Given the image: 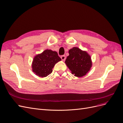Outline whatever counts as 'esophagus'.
<instances>
[{
	"label": "esophagus",
	"mask_w": 123,
	"mask_h": 123,
	"mask_svg": "<svg viewBox=\"0 0 123 123\" xmlns=\"http://www.w3.org/2000/svg\"><path fill=\"white\" fill-rule=\"evenodd\" d=\"M61 57V58H62V61H64V60H65V59H66V56L65 55H62Z\"/></svg>",
	"instance_id": "34e87169"
}]
</instances>
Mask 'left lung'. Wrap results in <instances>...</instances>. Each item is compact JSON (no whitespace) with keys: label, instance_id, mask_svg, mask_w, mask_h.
Instances as JSON below:
<instances>
[{"label":"left lung","instance_id":"8db88e82","mask_svg":"<svg viewBox=\"0 0 123 123\" xmlns=\"http://www.w3.org/2000/svg\"><path fill=\"white\" fill-rule=\"evenodd\" d=\"M69 53L65 63L72 74L77 77L85 75L92 66L90 56L77 47L71 49Z\"/></svg>","mask_w":123,"mask_h":123}]
</instances>
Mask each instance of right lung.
I'll return each instance as SVG.
<instances>
[{"label": "right lung", "instance_id": "add662e5", "mask_svg": "<svg viewBox=\"0 0 123 123\" xmlns=\"http://www.w3.org/2000/svg\"><path fill=\"white\" fill-rule=\"evenodd\" d=\"M61 60L56 52L46 50L34 58L32 65L33 71L40 77H46L52 72L56 63Z\"/></svg>", "mask_w": 123, "mask_h": 123}]
</instances>
